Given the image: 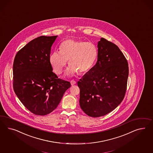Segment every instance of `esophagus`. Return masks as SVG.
<instances>
[{
  "label": "esophagus",
  "mask_w": 153,
  "mask_h": 153,
  "mask_svg": "<svg viewBox=\"0 0 153 153\" xmlns=\"http://www.w3.org/2000/svg\"><path fill=\"white\" fill-rule=\"evenodd\" d=\"M70 82L71 84V85H72V86L74 85H75V84L76 83V82L74 80V79H73V80H71V81Z\"/></svg>",
  "instance_id": "1"
}]
</instances>
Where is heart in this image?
<instances>
[{"instance_id":"b5f03b06","label":"heart","mask_w":153,"mask_h":153,"mask_svg":"<svg viewBox=\"0 0 153 153\" xmlns=\"http://www.w3.org/2000/svg\"><path fill=\"white\" fill-rule=\"evenodd\" d=\"M97 56L98 49L94 43L69 39L62 42L60 50L51 54L50 62L54 72L60 74L69 61L70 66L65 75L70 76L78 72L79 74L88 72L94 66Z\"/></svg>"}]
</instances>
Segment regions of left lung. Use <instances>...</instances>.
I'll return each instance as SVG.
<instances>
[{"label": "left lung", "instance_id": "left-lung-1", "mask_svg": "<svg viewBox=\"0 0 153 153\" xmlns=\"http://www.w3.org/2000/svg\"><path fill=\"white\" fill-rule=\"evenodd\" d=\"M97 47L96 65L77 82L80 107L94 117L105 115L120 105L128 76V63L117 45L101 38Z\"/></svg>", "mask_w": 153, "mask_h": 153}]
</instances>
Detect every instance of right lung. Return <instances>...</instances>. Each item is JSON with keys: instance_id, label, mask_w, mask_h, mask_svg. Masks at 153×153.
<instances>
[{"instance_id": "right-lung-1", "label": "right lung", "mask_w": 153, "mask_h": 153, "mask_svg": "<svg viewBox=\"0 0 153 153\" xmlns=\"http://www.w3.org/2000/svg\"><path fill=\"white\" fill-rule=\"evenodd\" d=\"M57 36H40L19 50L13 62V89L21 102L35 115L43 116L57 107L68 81L58 79L50 62Z\"/></svg>"}]
</instances>
